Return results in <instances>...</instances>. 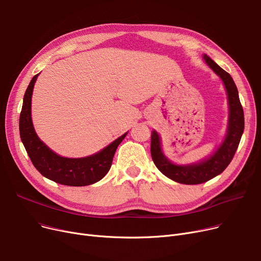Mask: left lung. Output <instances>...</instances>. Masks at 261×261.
Segmentation results:
<instances>
[{
  "instance_id": "1",
  "label": "left lung",
  "mask_w": 261,
  "mask_h": 261,
  "mask_svg": "<svg viewBox=\"0 0 261 261\" xmlns=\"http://www.w3.org/2000/svg\"><path fill=\"white\" fill-rule=\"evenodd\" d=\"M203 59L213 69V71L220 76L228 93L230 106L229 128L227 137L222 145L209 160L197 165L177 166L170 163L163 154L159 134L155 131H152L151 133V156L153 163L164 175L172 180L185 185L202 184L222 173L233 160L245 129L244 109L240 103L237 87L232 76L219 67L210 57L204 55Z\"/></svg>"
}]
</instances>
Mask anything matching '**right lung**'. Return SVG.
<instances>
[{"instance_id":"add662e5","label":"right lung","mask_w":261,"mask_h":261,"mask_svg":"<svg viewBox=\"0 0 261 261\" xmlns=\"http://www.w3.org/2000/svg\"><path fill=\"white\" fill-rule=\"evenodd\" d=\"M38 75H34L28 85L20 115L21 140L31 163L43 176L61 185L83 187L100 180L110 170L114 153L127 133L88 158L67 159L52 152L40 141L31 120V96Z\"/></svg>"}]
</instances>
